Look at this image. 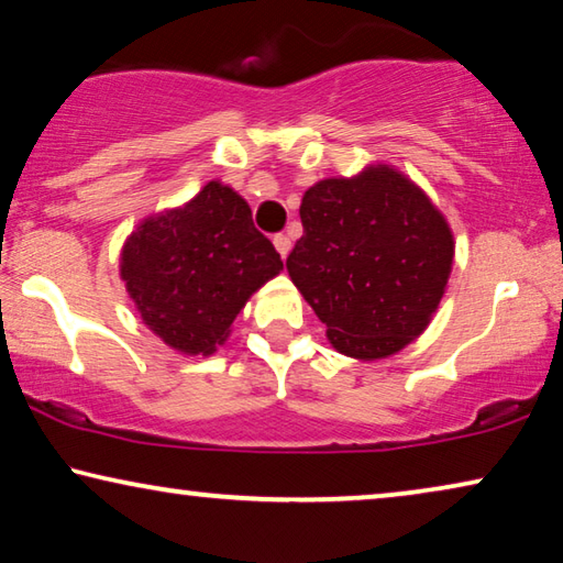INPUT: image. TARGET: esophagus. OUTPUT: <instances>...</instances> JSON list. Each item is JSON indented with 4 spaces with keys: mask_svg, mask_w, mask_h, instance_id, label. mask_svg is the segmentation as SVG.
<instances>
[{
    "mask_svg": "<svg viewBox=\"0 0 563 563\" xmlns=\"http://www.w3.org/2000/svg\"><path fill=\"white\" fill-rule=\"evenodd\" d=\"M273 245H275V250H278L283 260L288 257V253H290V238H288V234H275Z\"/></svg>",
    "mask_w": 563,
    "mask_h": 563,
    "instance_id": "esophagus-1",
    "label": "esophagus"
}]
</instances>
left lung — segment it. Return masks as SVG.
<instances>
[{"mask_svg": "<svg viewBox=\"0 0 563 563\" xmlns=\"http://www.w3.org/2000/svg\"><path fill=\"white\" fill-rule=\"evenodd\" d=\"M303 238L288 275L343 356L376 362L424 333L455 260L450 222L391 164L316 181L300 201Z\"/></svg>", "mask_w": 563, "mask_h": 563, "instance_id": "1", "label": "left lung"}]
</instances>
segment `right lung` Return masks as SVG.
<instances>
[{"label": "right lung", "instance_id": "1", "mask_svg": "<svg viewBox=\"0 0 563 563\" xmlns=\"http://www.w3.org/2000/svg\"><path fill=\"white\" fill-rule=\"evenodd\" d=\"M280 271L253 209L220 179L179 207L144 217L119 263L141 321L184 356H212L253 292Z\"/></svg>", "mask_w": 563, "mask_h": 563}]
</instances>
